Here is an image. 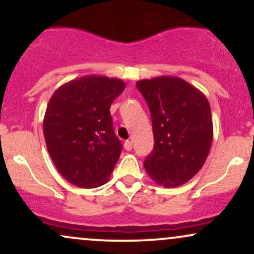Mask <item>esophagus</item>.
Wrapping results in <instances>:
<instances>
[{
    "instance_id": "obj_1",
    "label": "esophagus",
    "mask_w": 254,
    "mask_h": 254,
    "mask_svg": "<svg viewBox=\"0 0 254 254\" xmlns=\"http://www.w3.org/2000/svg\"><path fill=\"white\" fill-rule=\"evenodd\" d=\"M124 148H125V150H127V151L132 149V143H131V141H129V139H127V141H125Z\"/></svg>"
}]
</instances>
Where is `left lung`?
Wrapping results in <instances>:
<instances>
[{
  "label": "left lung",
  "instance_id": "left-lung-1",
  "mask_svg": "<svg viewBox=\"0 0 254 254\" xmlns=\"http://www.w3.org/2000/svg\"><path fill=\"white\" fill-rule=\"evenodd\" d=\"M149 107L154 149L144 168L157 185L177 188L203 167L212 143V118L208 99L177 76L137 81Z\"/></svg>",
  "mask_w": 254,
  "mask_h": 254
}]
</instances>
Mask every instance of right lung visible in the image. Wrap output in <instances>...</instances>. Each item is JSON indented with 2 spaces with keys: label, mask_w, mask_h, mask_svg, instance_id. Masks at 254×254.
<instances>
[{
  "label": "right lung",
  "mask_w": 254,
  "mask_h": 254,
  "mask_svg": "<svg viewBox=\"0 0 254 254\" xmlns=\"http://www.w3.org/2000/svg\"><path fill=\"white\" fill-rule=\"evenodd\" d=\"M125 89L116 77L88 75L62 84L44 116L46 147L62 177L82 189L107 183L122 151L110 113Z\"/></svg>",
  "instance_id": "1"
}]
</instances>
